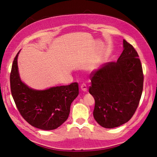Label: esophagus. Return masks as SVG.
<instances>
[{"label": "esophagus", "mask_w": 157, "mask_h": 157, "mask_svg": "<svg viewBox=\"0 0 157 157\" xmlns=\"http://www.w3.org/2000/svg\"><path fill=\"white\" fill-rule=\"evenodd\" d=\"M80 88H81V90H82L83 92H86L88 90L86 85V84H84V83L81 84V86H80Z\"/></svg>", "instance_id": "1"}]
</instances>
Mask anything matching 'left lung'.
Instances as JSON below:
<instances>
[{
    "instance_id": "8db88e82",
    "label": "left lung",
    "mask_w": 157,
    "mask_h": 157,
    "mask_svg": "<svg viewBox=\"0 0 157 157\" xmlns=\"http://www.w3.org/2000/svg\"><path fill=\"white\" fill-rule=\"evenodd\" d=\"M124 50L117 62H109L90 74L89 92L95 99L93 115L103 128H113L129 121L143 92L144 73L139 56L123 40Z\"/></svg>"
}]
</instances>
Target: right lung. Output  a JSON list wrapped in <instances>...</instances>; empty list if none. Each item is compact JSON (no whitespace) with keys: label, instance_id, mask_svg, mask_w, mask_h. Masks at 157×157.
<instances>
[{"label":"right lung","instance_id":"obj_1","mask_svg":"<svg viewBox=\"0 0 157 157\" xmlns=\"http://www.w3.org/2000/svg\"><path fill=\"white\" fill-rule=\"evenodd\" d=\"M17 52L10 73L13 99L22 117L31 126L44 130L56 129L67 119L71 104L78 95V84L36 90L20 79L17 68Z\"/></svg>","mask_w":157,"mask_h":157}]
</instances>
